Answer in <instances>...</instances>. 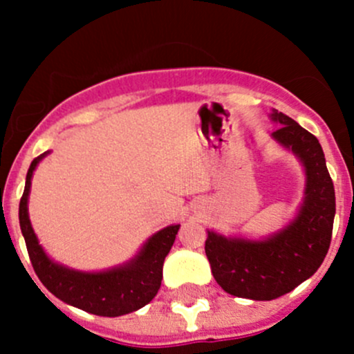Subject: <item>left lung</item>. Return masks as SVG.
<instances>
[{"label":"left lung","instance_id":"1","mask_svg":"<svg viewBox=\"0 0 354 354\" xmlns=\"http://www.w3.org/2000/svg\"><path fill=\"white\" fill-rule=\"evenodd\" d=\"M281 124L272 137L291 149L305 166V202L298 217L269 240L224 238L209 231L205 255L214 279L238 298L269 301L292 291L322 266L330 246L335 216L334 183L315 135L272 111Z\"/></svg>","mask_w":354,"mask_h":354}]
</instances>
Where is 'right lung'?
Returning <instances> with one entry per match:
<instances>
[{
  "label": "right lung",
  "mask_w": 354,
  "mask_h": 354,
  "mask_svg": "<svg viewBox=\"0 0 354 354\" xmlns=\"http://www.w3.org/2000/svg\"><path fill=\"white\" fill-rule=\"evenodd\" d=\"M48 152L35 157L28 167L25 190L20 198L19 219L28 257L35 274L56 298L101 317H120L152 301L162 281V263L174 243L180 224L160 230L130 263L104 272H78L53 262L35 238L27 212L30 178L35 166Z\"/></svg>",
  "instance_id": "right-lung-1"
}]
</instances>
